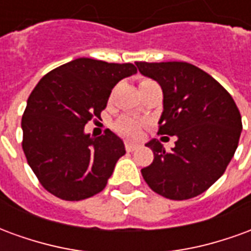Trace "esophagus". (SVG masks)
<instances>
[{"label":"esophagus","instance_id":"obj_1","mask_svg":"<svg viewBox=\"0 0 251 251\" xmlns=\"http://www.w3.org/2000/svg\"><path fill=\"white\" fill-rule=\"evenodd\" d=\"M137 148H138L137 144H133V142H125L126 152H133V151H136Z\"/></svg>","mask_w":251,"mask_h":251}]
</instances>
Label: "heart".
<instances>
[{
    "label": "heart",
    "instance_id": "heart-1",
    "mask_svg": "<svg viewBox=\"0 0 251 251\" xmlns=\"http://www.w3.org/2000/svg\"><path fill=\"white\" fill-rule=\"evenodd\" d=\"M147 82H149V80L144 79V80L140 82V86H141L142 83ZM114 127L115 130L118 131L120 134L127 137V138H138V137L141 136L142 122L137 120V118H134V117L124 115V117H121L120 120L115 122Z\"/></svg>",
    "mask_w": 251,
    "mask_h": 251
}]
</instances>
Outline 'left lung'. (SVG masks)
<instances>
[{"label":"left lung","instance_id":"8db88e82","mask_svg":"<svg viewBox=\"0 0 251 251\" xmlns=\"http://www.w3.org/2000/svg\"><path fill=\"white\" fill-rule=\"evenodd\" d=\"M138 71L161 86L164 111L160 134L176 136L169 152L147 144L153 163L141 169L147 184L167 199L203 194L225 174L237 151L242 120L227 90L207 72L185 62H137Z\"/></svg>","mask_w":251,"mask_h":251}]
</instances>
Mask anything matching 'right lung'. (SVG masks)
<instances>
[{
	"mask_svg": "<svg viewBox=\"0 0 251 251\" xmlns=\"http://www.w3.org/2000/svg\"><path fill=\"white\" fill-rule=\"evenodd\" d=\"M131 63L79 57L41 77L28 98L23 151L40 184L56 198L87 199L107 184L125 145L111 130L90 137L84 125L107 104L121 79L136 74Z\"/></svg>",
	"mask_w": 251,
	"mask_h": 251,
	"instance_id": "obj_1",
	"label": "right lung"
}]
</instances>
